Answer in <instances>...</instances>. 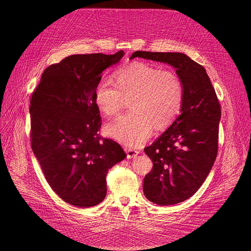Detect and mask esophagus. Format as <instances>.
<instances>
[{
  "label": "esophagus",
  "mask_w": 251,
  "mask_h": 251,
  "mask_svg": "<svg viewBox=\"0 0 251 251\" xmlns=\"http://www.w3.org/2000/svg\"><path fill=\"white\" fill-rule=\"evenodd\" d=\"M125 151L126 152V157L127 158L135 157L139 153V151L137 150H134V149H131V148H125Z\"/></svg>",
  "instance_id": "1"
}]
</instances>
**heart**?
<instances>
[{"mask_svg": "<svg viewBox=\"0 0 251 251\" xmlns=\"http://www.w3.org/2000/svg\"><path fill=\"white\" fill-rule=\"evenodd\" d=\"M117 85L101 79L94 93L95 103L108 117L117 116L129 100L131 111L106 127L120 143L138 146L153 127H168L178 117L183 101V84L178 73L160 66L132 62L116 72Z\"/></svg>", "mask_w": 251, "mask_h": 251, "instance_id": "obj_1", "label": "heart"}]
</instances>
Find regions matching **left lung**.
I'll use <instances>...</instances> for the list:
<instances>
[{
	"label": "left lung",
	"instance_id": "left-lung-1",
	"mask_svg": "<svg viewBox=\"0 0 251 251\" xmlns=\"http://www.w3.org/2000/svg\"><path fill=\"white\" fill-rule=\"evenodd\" d=\"M135 57L167 63L183 84L180 114L170 127L144 149L152 161L144 178L151 202L169 206L191 197L209 175L218 151L220 104L204 67L181 53L135 51Z\"/></svg>",
	"mask_w": 251,
	"mask_h": 251
}]
</instances>
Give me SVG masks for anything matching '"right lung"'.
<instances>
[{
  "mask_svg": "<svg viewBox=\"0 0 251 251\" xmlns=\"http://www.w3.org/2000/svg\"><path fill=\"white\" fill-rule=\"evenodd\" d=\"M124 55L120 50L69 56L43 72L32 94V150L51 188L76 207L100 204L108 170L126 156L120 144L100 135L101 117L94 100L101 72Z\"/></svg>",
  "mask_w": 251,
  "mask_h": 251,
  "instance_id": "1",
  "label": "right lung"
}]
</instances>
